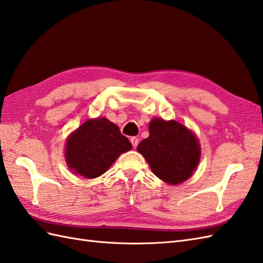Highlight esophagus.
I'll list each match as a JSON object with an SVG mask.
<instances>
[{
    "label": "esophagus",
    "instance_id": "esophagus-1",
    "mask_svg": "<svg viewBox=\"0 0 263 263\" xmlns=\"http://www.w3.org/2000/svg\"><path fill=\"white\" fill-rule=\"evenodd\" d=\"M130 141H131V143H132V146L134 147V149H136V147L138 146V144H139V140H138V138H136V137H132L131 139H130Z\"/></svg>",
    "mask_w": 263,
    "mask_h": 263
}]
</instances>
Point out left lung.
<instances>
[{
	"mask_svg": "<svg viewBox=\"0 0 263 263\" xmlns=\"http://www.w3.org/2000/svg\"><path fill=\"white\" fill-rule=\"evenodd\" d=\"M149 138L137 150L152 172L167 184H179L189 179L200 162L201 147L196 134L178 121L153 118Z\"/></svg>",
	"mask_w": 263,
	"mask_h": 263,
	"instance_id": "1",
	"label": "left lung"
}]
</instances>
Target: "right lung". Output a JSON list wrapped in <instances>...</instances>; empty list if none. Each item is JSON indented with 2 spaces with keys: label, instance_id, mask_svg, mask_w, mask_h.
Segmentation results:
<instances>
[{
  "label": "right lung",
  "instance_id": "obj_1",
  "mask_svg": "<svg viewBox=\"0 0 263 263\" xmlns=\"http://www.w3.org/2000/svg\"><path fill=\"white\" fill-rule=\"evenodd\" d=\"M132 144L119 126L106 118L89 119L67 137L65 161L69 169L86 179L102 176Z\"/></svg>",
  "mask_w": 263,
  "mask_h": 263
}]
</instances>
